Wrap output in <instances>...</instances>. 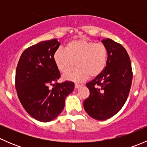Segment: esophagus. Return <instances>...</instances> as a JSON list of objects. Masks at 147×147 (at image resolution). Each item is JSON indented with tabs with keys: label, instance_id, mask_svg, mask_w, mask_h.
Returning a JSON list of instances; mask_svg holds the SVG:
<instances>
[{
	"label": "esophagus",
	"instance_id": "esophagus-1",
	"mask_svg": "<svg viewBox=\"0 0 147 147\" xmlns=\"http://www.w3.org/2000/svg\"><path fill=\"white\" fill-rule=\"evenodd\" d=\"M80 87H82V84H78V83H76V84H75V87L76 89H78V88H80Z\"/></svg>",
	"mask_w": 147,
	"mask_h": 147
}]
</instances>
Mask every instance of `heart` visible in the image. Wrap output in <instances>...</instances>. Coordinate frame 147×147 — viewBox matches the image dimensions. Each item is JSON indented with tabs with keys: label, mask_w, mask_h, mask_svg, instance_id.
<instances>
[{
	"label": "heart",
	"mask_w": 147,
	"mask_h": 147,
	"mask_svg": "<svg viewBox=\"0 0 147 147\" xmlns=\"http://www.w3.org/2000/svg\"><path fill=\"white\" fill-rule=\"evenodd\" d=\"M107 57L106 46L84 39L69 41L65 49H58L53 55L55 64L60 72H66L76 61L77 67L63 75L65 80L73 82L98 76L106 67Z\"/></svg>",
	"instance_id": "b5f03b06"
}]
</instances>
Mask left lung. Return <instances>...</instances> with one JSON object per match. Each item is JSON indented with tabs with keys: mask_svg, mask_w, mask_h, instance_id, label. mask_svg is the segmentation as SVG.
Returning a JSON list of instances; mask_svg holds the SVG:
<instances>
[{
	"mask_svg": "<svg viewBox=\"0 0 147 147\" xmlns=\"http://www.w3.org/2000/svg\"><path fill=\"white\" fill-rule=\"evenodd\" d=\"M102 42L108 52L106 67L86 84L90 96L83 103L86 112L97 120L111 118L122 108L132 81L131 61L125 48L109 38Z\"/></svg>",
	"mask_w": 147,
	"mask_h": 147,
	"instance_id": "left-lung-1",
	"label": "left lung"
}]
</instances>
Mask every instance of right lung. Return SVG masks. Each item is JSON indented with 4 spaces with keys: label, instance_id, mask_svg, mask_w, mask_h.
Here are the masks:
<instances>
[{
    "label": "right lung",
    "instance_id": "1",
    "mask_svg": "<svg viewBox=\"0 0 147 147\" xmlns=\"http://www.w3.org/2000/svg\"><path fill=\"white\" fill-rule=\"evenodd\" d=\"M60 43L57 39L42 41L26 49L16 72V89L23 108L34 119L47 122L63 110L65 100L75 88L74 82L58 83L60 73L53 55ZM56 82L50 90L49 85Z\"/></svg>",
    "mask_w": 147,
    "mask_h": 147
}]
</instances>
